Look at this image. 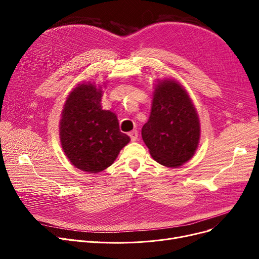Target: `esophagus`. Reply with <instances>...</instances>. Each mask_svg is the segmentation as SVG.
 I'll return each mask as SVG.
<instances>
[{"label":"esophagus","mask_w":259,"mask_h":259,"mask_svg":"<svg viewBox=\"0 0 259 259\" xmlns=\"http://www.w3.org/2000/svg\"><path fill=\"white\" fill-rule=\"evenodd\" d=\"M128 134H129V137H130V139H131L132 142L137 141L138 138H139V132H138V130H133V131L129 132Z\"/></svg>","instance_id":"34e87169"}]
</instances>
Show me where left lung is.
<instances>
[{
  "label": "left lung",
  "mask_w": 259,
  "mask_h": 259,
  "mask_svg": "<svg viewBox=\"0 0 259 259\" xmlns=\"http://www.w3.org/2000/svg\"><path fill=\"white\" fill-rule=\"evenodd\" d=\"M199 135L198 116L186 90L172 79L159 81L142 129L151 156L160 165L180 167L194 155Z\"/></svg>",
  "instance_id": "obj_1"
}]
</instances>
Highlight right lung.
<instances>
[{
    "instance_id": "1",
    "label": "right lung",
    "mask_w": 259,
    "mask_h": 259,
    "mask_svg": "<svg viewBox=\"0 0 259 259\" xmlns=\"http://www.w3.org/2000/svg\"><path fill=\"white\" fill-rule=\"evenodd\" d=\"M102 91L94 84H81L66 100L60 121L63 150L76 168L98 173L113 164L130 141L120 132L116 115L103 110Z\"/></svg>"
}]
</instances>
